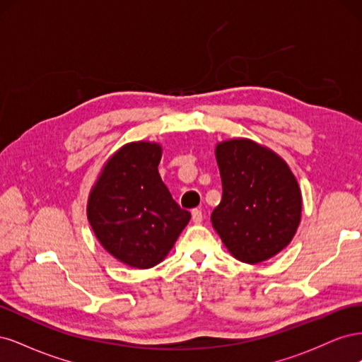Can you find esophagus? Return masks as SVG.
Wrapping results in <instances>:
<instances>
[{
  "instance_id": "34e87169",
  "label": "esophagus",
  "mask_w": 362,
  "mask_h": 362,
  "mask_svg": "<svg viewBox=\"0 0 362 362\" xmlns=\"http://www.w3.org/2000/svg\"><path fill=\"white\" fill-rule=\"evenodd\" d=\"M192 218L194 223H201L202 222V211L198 210V208H194V210L192 211Z\"/></svg>"
}]
</instances>
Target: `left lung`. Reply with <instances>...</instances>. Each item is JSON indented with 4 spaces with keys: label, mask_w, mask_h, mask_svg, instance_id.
<instances>
[{
    "label": "left lung",
    "mask_w": 362,
    "mask_h": 362,
    "mask_svg": "<svg viewBox=\"0 0 362 362\" xmlns=\"http://www.w3.org/2000/svg\"><path fill=\"white\" fill-rule=\"evenodd\" d=\"M223 194L213 228L234 258L258 264L287 247L302 216V193L286 160L250 139L216 145Z\"/></svg>",
    "instance_id": "left-lung-1"
}]
</instances>
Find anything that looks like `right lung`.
Masks as SVG:
<instances>
[{
  "label": "right lung",
  "instance_id": "add662e5",
  "mask_svg": "<svg viewBox=\"0 0 362 362\" xmlns=\"http://www.w3.org/2000/svg\"><path fill=\"white\" fill-rule=\"evenodd\" d=\"M161 154L156 141L124 145L105 161L87 199L98 242L129 267L157 266L192 217L161 181Z\"/></svg>",
  "mask_w": 362,
  "mask_h": 362
}]
</instances>
